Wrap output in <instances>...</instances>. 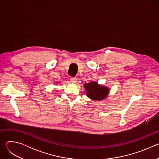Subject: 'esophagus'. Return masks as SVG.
<instances>
[{
    "label": "esophagus",
    "instance_id": "obj_1",
    "mask_svg": "<svg viewBox=\"0 0 159 159\" xmlns=\"http://www.w3.org/2000/svg\"><path fill=\"white\" fill-rule=\"evenodd\" d=\"M70 80L72 83H76L77 82V77H71Z\"/></svg>",
    "mask_w": 159,
    "mask_h": 159
}]
</instances>
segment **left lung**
<instances>
[{"instance_id":"left-lung-1","label":"left lung","mask_w":159,"mask_h":159,"mask_svg":"<svg viewBox=\"0 0 159 159\" xmlns=\"http://www.w3.org/2000/svg\"><path fill=\"white\" fill-rule=\"evenodd\" d=\"M86 94L94 101H101L105 99L109 94V89L98 84L96 82H90L84 84Z\"/></svg>"}]
</instances>
